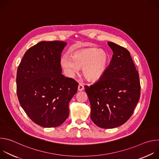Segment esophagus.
<instances>
[{
	"instance_id": "esophagus-1",
	"label": "esophagus",
	"mask_w": 159,
	"mask_h": 159,
	"mask_svg": "<svg viewBox=\"0 0 159 159\" xmlns=\"http://www.w3.org/2000/svg\"><path fill=\"white\" fill-rule=\"evenodd\" d=\"M84 89V87L83 84H79V86H78V90H79V91H82V90H83Z\"/></svg>"
}]
</instances>
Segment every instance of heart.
<instances>
[{
  "label": "heart",
  "mask_w": 159,
  "mask_h": 159,
  "mask_svg": "<svg viewBox=\"0 0 159 159\" xmlns=\"http://www.w3.org/2000/svg\"><path fill=\"white\" fill-rule=\"evenodd\" d=\"M109 61L108 54L96 48L79 50L71 55V58L63 56L60 63L67 75L75 77L82 69L84 77L89 82L99 80L106 71Z\"/></svg>",
  "instance_id": "heart-1"
}]
</instances>
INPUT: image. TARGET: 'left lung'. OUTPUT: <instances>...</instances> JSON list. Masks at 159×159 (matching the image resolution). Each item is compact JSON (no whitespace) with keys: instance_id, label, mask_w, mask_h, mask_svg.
<instances>
[{"instance_id":"1","label":"left lung","mask_w":159,"mask_h":159,"mask_svg":"<svg viewBox=\"0 0 159 159\" xmlns=\"http://www.w3.org/2000/svg\"><path fill=\"white\" fill-rule=\"evenodd\" d=\"M107 44L113 55L106 72L94 84L85 85L91 107L90 118L98 126L106 129L126 123L140 96L139 72L129 51L112 42Z\"/></svg>"}]
</instances>
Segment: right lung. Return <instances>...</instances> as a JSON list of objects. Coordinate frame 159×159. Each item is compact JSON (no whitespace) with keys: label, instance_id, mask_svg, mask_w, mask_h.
Listing matches in <instances>:
<instances>
[{"label":"right lung","instance_id":"right-lung-1","mask_svg":"<svg viewBox=\"0 0 159 159\" xmlns=\"http://www.w3.org/2000/svg\"><path fill=\"white\" fill-rule=\"evenodd\" d=\"M66 43L41 41L30 48L17 71V94L29 118L44 128L57 127L69 117V104L78 82L61 74V53Z\"/></svg>","mask_w":159,"mask_h":159}]
</instances>
